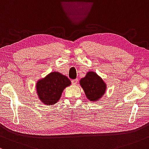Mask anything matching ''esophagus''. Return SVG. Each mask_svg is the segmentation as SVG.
I'll list each match as a JSON object with an SVG mask.
<instances>
[{"mask_svg":"<svg viewBox=\"0 0 149 149\" xmlns=\"http://www.w3.org/2000/svg\"><path fill=\"white\" fill-rule=\"evenodd\" d=\"M78 82V79H72V83L73 84H77Z\"/></svg>","mask_w":149,"mask_h":149,"instance_id":"esophagus-1","label":"esophagus"}]
</instances>
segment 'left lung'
I'll use <instances>...</instances> for the list:
<instances>
[{"instance_id":"1","label":"left lung","mask_w":149,"mask_h":149,"mask_svg":"<svg viewBox=\"0 0 149 149\" xmlns=\"http://www.w3.org/2000/svg\"><path fill=\"white\" fill-rule=\"evenodd\" d=\"M79 82L86 97L91 101L100 99L106 89V84L103 79L93 72H88Z\"/></svg>"}]
</instances>
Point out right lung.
I'll return each instance as SVG.
<instances>
[{
    "label": "right lung",
    "mask_w": 149,
    "mask_h": 149,
    "mask_svg": "<svg viewBox=\"0 0 149 149\" xmlns=\"http://www.w3.org/2000/svg\"><path fill=\"white\" fill-rule=\"evenodd\" d=\"M70 84V80L66 76L53 72L36 84L38 98L45 104H55L59 101L64 88Z\"/></svg>",
    "instance_id": "right-lung-1"
}]
</instances>
